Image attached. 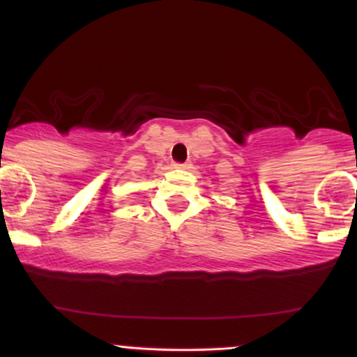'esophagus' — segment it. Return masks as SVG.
<instances>
[{
    "label": "esophagus",
    "instance_id": "esophagus-1",
    "mask_svg": "<svg viewBox=\"0 0 357 357\" xmlns=\"http://www.w3.org/2000/svg\"><path fill=\"white\" fill-rule=\"evenodd\" d=\"M174 167H176V169H188L190 164H188V162H185V164H174Z\"/></svg>",
    "mask_w": 357,
    "mask_h": 357
}]
</instances>
